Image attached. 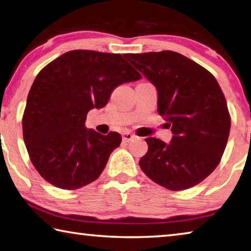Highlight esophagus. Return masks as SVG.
<instances>
[{"instance_id": "esophagus-1", "label": "esophagus", "mask_w": 251, "mask_h": 251, "mask_svg": "<svg viewBox=\"0 0 251 251\" xmlns=\"http://www.w3.org/2000/svg\"><path fill=\"white\" fill-rule=\"evenodd\" d=\"M136 136L134 134H130V133H124L123 134V141H125V143H128V141L133 140Z\"/></svg>"}]
</instances>
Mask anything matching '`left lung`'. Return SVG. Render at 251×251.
I'll return each mask as SVG.
<instances>
[{"label":"left lung","mask_w":251,"mask_h":251,"mask_svg":"<svg viewBox=\"0 0 251 251\" xmlns=\"http://www.w3.org/2000/svg\"><path fill=\"white\" fill-rule=\"evenodd\" d=\"M125 58L158 91V114L171 127L170 144L146 138L141 170L157 184L181 191L215 170L228 140L230 115L225 95L211 72L171 50L126 53Z\"/></svg>","instance_id":"obj_1"}]
</instances>
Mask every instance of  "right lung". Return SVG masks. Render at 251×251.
Segmentation results:
<instances>
[{
  "mask_svg": "<svg viewBox=\"0 0 251 251\" xmlns=\"http://www.w3.org/2000/svg\"><path fill=\"white\" fill-rule=\"evenodd\" d=\"M141 78L120 53L71 50L40 70L27 97L23 137L35 169L63 190L97 180L122 136L85 127L86 114L112 91Z\"/></svg>",
  "mask_w": 251,
  "mask_h": 251,
  "instance_id": "1",
  "label": "right lung"
}]
</instances>
